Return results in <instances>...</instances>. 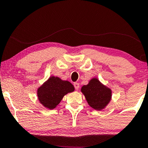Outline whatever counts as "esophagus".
<instances>
[{"mask_svg":"<svg viewBox=\"0 0 148 148\" xmlns=\"http://www.w3.org/2000/svg\"><path fill=\"white\" fill-rule=\"evenodd\" d=\"M74 87H75L76 90H78V88H79V87H80V84H79V83H78V82H74Z\"/></svg>","mask_w":148,"mask_h":148,"instance_id":"esophagus-1","label":"esophagus"}]
</instances>
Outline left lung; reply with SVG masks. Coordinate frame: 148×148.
<instances>
[{"instance_id": "left-lung-1", "label": "left lung", "mask_w": 148, "mask_h": 148, "mask_svg": "<svg viewBox=\"0 0 148 148\" xmlns=\"http://www.w3.org/2000/svg\"><path fill=\"white\" fill-rule=\"evenodd\" d=\"M81 92L88 105L96 110H102L112 99V90L101 83L97 78L89 80L81 88Z\"/></svg>"}]
</instances>
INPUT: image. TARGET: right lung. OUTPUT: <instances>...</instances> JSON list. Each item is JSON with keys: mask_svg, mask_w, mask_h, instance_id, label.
I'll return each mask as SVG.
<instances>
[{"mask_svg": "<svg viewBox=\"0 0 148 148\" xmlns=\"http://www.w3.org/2000/svg\"><path fill=\"white\" fill-rule=\"evenodd\" d=\"M74 90V86L71 82L53 76L37 89V96L39 102L44 107L53 110L66 94Z\"/></svg>", "mask_w": 148, "mask_h": 148, "instance_id": "add662e5", "label": "right lung"}]
</instances>
